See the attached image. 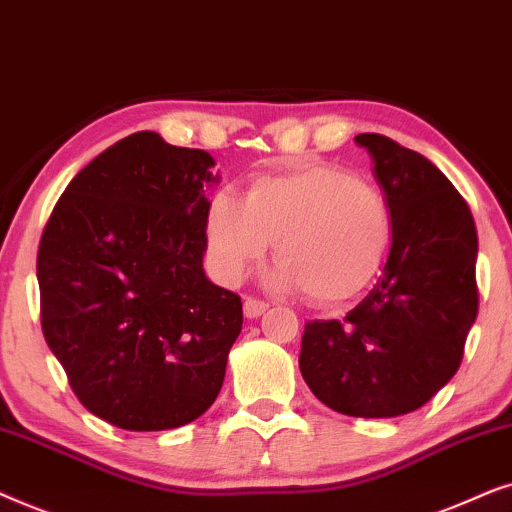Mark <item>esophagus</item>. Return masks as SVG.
<instances>
[{
  "instance_id": "obj_1",
  "label": "esophagus",
  "mask_w": 512,
  "mask_h": 512,
  "mask_svg": "<svg viewBox=\"0 0 512 512\" xmlns=\"http://www.w3.org/2000/svg\"><path fill=\"white\" fill-rule=\"evenodd\" d=\"M269 309V304L267 302H262V299H257V297H245V302H243V313L248 318H260L264 311Z\"/></svg>"
}]
</instances>
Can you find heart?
<instances>
[{
    "label": "heart",
    "mask_w": 512,
    "mask_h": 512,
    "mask_svg": "<svg viewBox=\"0 0 512 512\" xmlns=\"http://www.w3.org/2000/svg\"><path fill=\"white\" fill-rule=\"evenodd\" d=\"M206 236L227 281L241 278L274 243L278 285H297L311 302L339 304L377 276L391 248L393 213L377 185L349 170L302 166L255 177L243 201L217 192Z\"/></svg>",
    "instance_id": "obj_1"
}]
</instances>
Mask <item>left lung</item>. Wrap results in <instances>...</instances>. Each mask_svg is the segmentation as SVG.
Instances as JSON below:
<instances>
[{"label": "left lung", "mask_w": 512, "mask_h": 512, "mask_svg": "<svg viewBox=\"0 0 512 512\" xmlns=\"http://www.w3.org/2000/svg\"><path fill=\"white\" fill-rule=\"evenodd\" d=\"M356 142L391 203L384 276L344 320L304 325L299 370L330 410L386 419L419 410L459 370L478 316V231L468 203L426 156L379 133Z\"/></svg>", "instance_id": "left-lung-1"}]
</instances>
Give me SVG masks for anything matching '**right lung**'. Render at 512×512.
Masks as SVG:
<instances>
[{
  "label": "right lung",
  "mask_w": 512,
  "mask_h": 512,
  "mask_svg": "<svg viewBox=\"0 0 512 512\" xmlns=\"http://www.w3.org/2000/svg\"><path fill=\"white\" fill-rule=\"evenodd\" d=\"M213 166L203 149L128 135L74 175L39 241L46 344L79 403L124 431L199 419L241 332V297L203 271Z\"/></svg>",
  "instance_id": "1"
}]
</instances>
